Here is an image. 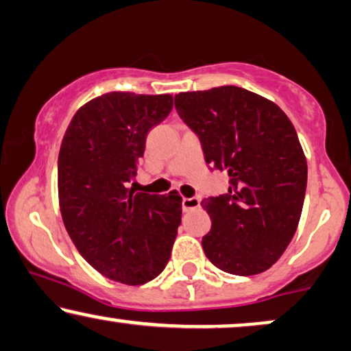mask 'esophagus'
<instances>
[{"mask_svg":"<svg viewBox=\"0 0 351 351\" xmlns=\"http://www.w3.org/2000/svg\"><path fill=\"white\" fill-rule=\"evenodd\" d=\"M183 210L189 212V210H195L200 207V200L197 197H183Z\"/></svg>","mask_w":351,"mask_h":351,"instance_id":"1","label":"esophagus"}]
</instances>
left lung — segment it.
<instances>
[{"label": "left lung", "mask_w": 351, "mask_h": 351, "mask_svg": "<svg viewBox=\"0 0 351 351\" xmlns=\"http://www.w3.org/2000/svg\"><path fill=\"white\" fill-rule=\"evenodd\" d=\"M175 107L210 170L230 176L226 194L202 200L212 219L205 255L224 273H263L291 244L305 200L306 158L292 121L274 102L237 86L180 93Z\"/></svg>", "instance_id": "left-lung-1"}]
</instances>
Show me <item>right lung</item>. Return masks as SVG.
<instances>
[{
    "mask_svg": "<svg viewBox=\"0 0 351 351\" xmlns=\"http://www.w3.org/2000/svg\"><path fill=\"white\" fill-rule=\"evenodd\" d=\"M170 95L114 91L86 102L60 144V213L83 258L112 281L139 286L165 269L181 223V195L136 193L149 130L171 112Z\"/></svg>",
    "mask_w": 351,
    "mask_h": 351,
    "instance_id": "right-lung-1",
    "label": "right lung"
}]
</instances>
